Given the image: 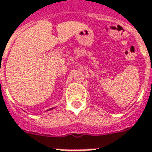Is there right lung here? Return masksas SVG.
Instances as JSON below:
<instances>
[{"instance_id":"add662e5","label":"right lung","mask_w":152,"mask_h":152,"mask_svg":"<svg viewBox=\"0 0 152 152\" xmlns=\"http://www.w3.org/2000/svg\"><path fill=\"white\" fill-rule=\"evenodd\" d=\"M53 108H50V109H49V110H52ZM49 110H47V111H49Z\"/></svg>"}]
</instances>
